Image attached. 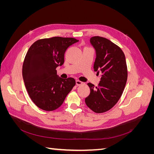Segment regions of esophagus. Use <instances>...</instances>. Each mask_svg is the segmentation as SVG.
<instances>
[{
	"label": "esophagus",
	"mask_w": 154,
	"mask_h": 154,
	"mask_svg": "<svg viewBox=\"0 0 154 154\" xmlns=\"http://www.w3.org/2000/svg\"><path fill=\"white\" fill-rule=\"evenodd\" d=\"M76 84L77 85H81L83 84V82L79 81V80H76Z\"/></svg>",
	"instance_id": "1"
}]
</instances>
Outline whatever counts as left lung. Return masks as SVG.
Returning a JSON list of instances; mask_svg holds the SVG:
<instances>
[{
	"label": "left lung",
	"mask_w": 154,
	"mask_h": 154,
	"mask_svg": "<svg viewBox=\"0 0 154 154\" xmlns=\"http://www.w3.org/2000/svg\"><path fill=\"white\" fill-rule=\"evenodd\" d=\"M90 42L96 50L94 70L102 75L97 87L87 83L91 92L85 101L93 112L103 113L112 108L122 96L127 80V66L123 51L110 40L97 36Z\"/></svg>",
	"instance_id": "obj_1"
}]
</instances>
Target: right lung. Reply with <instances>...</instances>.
<instances>
[{
    "label": "right lung",
    "mask_w": 154,
    "mask_h": 154,
    "mask_svg": "<svg viewBox=\"0 0 154 154\" xmlns=\"http://www.w3.org/2000/svg\"><path fill=\"white\" fill-rule=\"evenodd\" d=\"M74 38L54 36L36 41L27 51L22 66V76L32 102L45 111L58 109L75 85L73 78L58 77L57 67L64 63V54Z\"/></svg>",
    "instance_id": "right-lung-1"
}]
</instances>
